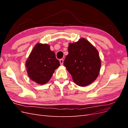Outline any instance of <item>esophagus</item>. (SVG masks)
<instances>
[{
  "mask_svg": "<svg viewBox=\"0 0 128 128\" xmlns=\"http://www.w3.org/2000/svg\"><path fill=\"white\" fill-rule=\"evenodd\" d=\"M59 61H60V64H63L64 60L63 59H60Z\"/></svg>",
  "mask_w": 128,
  "mask_h": 128,
  "instance_id": "34e87169",
  "label": "esophagus"
}]
</instances>
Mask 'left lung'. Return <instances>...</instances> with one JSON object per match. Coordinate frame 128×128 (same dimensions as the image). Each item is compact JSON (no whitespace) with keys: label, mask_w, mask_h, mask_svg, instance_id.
<instances>
[{"label":"left lung","mask_w":128,"mask_h":128,"mask_svg":"<svg viewBox=\"0 0 128 128\" xmlns=\"http://www.w3.org/2000/svg\"><path fill=\"white\" fill-rule=\"evenodd\" d=\"M64 64L77 86H85L96 80L99 74L101 61L96 49L90 42L81 38L68 46V54Z\"/></svg>","instance_id":"1"}]
</instances>
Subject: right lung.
Returning a JSON list of instances; mask_svg holds the SVG:
<instances>
[{
  "label": "right lung",
  "mask_w": 128,
  "mask_h": 128,
  "mask_svg": "<svg viewBox=\"0 0 128 128\" xmlns=\"http://www.w3.org/2000/svg\"><path fill=\"white\" fill-rule=\"evenodd\" d=\"M48 44H37L26 61V71L30 79L41 85L48 82L60 62Z\"/></svg>",
  "instance_id": "right-lung-1"
}]
</instances>
